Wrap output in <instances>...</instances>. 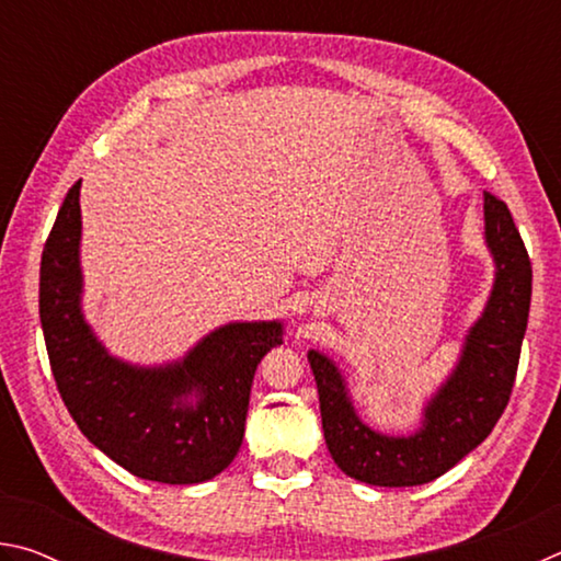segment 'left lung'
Here are the masks:
<instances>
[{
	"instance_id": "obj_1",
	"label": "left lung",
	"mask_w": 561,
	"mask_h": 561,
	"mask_svg": "<svg viewBox=\"0 0 561 561\" xmlns=\"http://www.w3.org/2000/svg\"><path fill=\"white\" fill-rule=\"evenodd\" d=\"M485 242L495 284L460 358L423 408L421 428L386 435L360 421L339 366L311 348L321 425L331 458L348 478L378 488L425 485L488 438L515 386L531 299V262L507 205L485 193Z\"/></svg>"
}]
</instances>
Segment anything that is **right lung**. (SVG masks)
<instances>
[{
    "label": "right lung",
    "instance_id": "right-lung-1",
    "mask_svg": "<svg viewBox=\"0 0 561 561\" xmlns=\"http://www.w3.org/2000/svg\"><path fill=\"white\" fill-rule=\"evenodd\" d=\"M81 180L42 252L39 317L54 381L81 433L136 478L165 485L213 480L242 445L252 378L282 321H232L165 366L111 356L83 319Z\"/></svg>",
    "mask_w": 561,
    "mask_h": 561
}]
</instances>
